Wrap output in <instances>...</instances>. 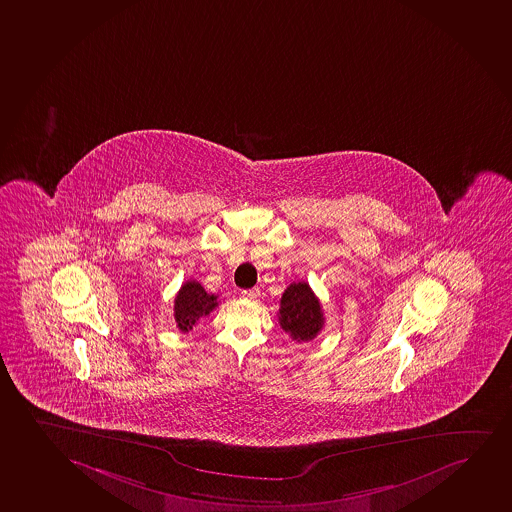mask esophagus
I'll return each instance as SVG.
<instances>
[{
	"label": "esophagus",
	"mask_w": 512,
	"mask_h": 512,
	"mask_svg": "<svg viewBox=\"0 0 512 512\" xmlns=\"http://www.w3.org/2000/svg\"><path fill=\"white\" fill-rule=\"evenodd\" d=\"M259 295V288L243 289V291H241V298H245V300H257V298H259Z\"/></svg>",
	"instance_id": "34e87169"
}]
</instances>
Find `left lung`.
I'll return each instance as SVG.
<instances>
[{"instance_id":"8db88e82","label":"left lung","mask_w":512,"mask_h":512,"mask_svg":"<svg viewBox=\"0 0 512 512\" xmlns=\"http://www.w3.org/2000/svg\"><path fill=\"white\" fill-rule=\"evenodd\" d=\"M279 324L291 339L307 343L319 336L324 327V313L320 301L305 281L289 284L281 296Z\"/></svg>"}]
</instances>
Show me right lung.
Masks as SVG:
<instances>
[{
	"instance_id": "right-lung-1",
	"label": "right lung",
	"mask_w": 512,
	"mask_h": 512,
	"mask_svg": "<svg viewBox=\"0 0 512 512\" xmlns=\"http://www.w3.org/2000/svg\"><path fill=\"white\" fill-rule=\"evenodd\" d=\"M217 307V296L209 295L202 284L187 281L175 298V320L181 332L192 331L202 317Z\"/></svg>"
}]
</instances>
